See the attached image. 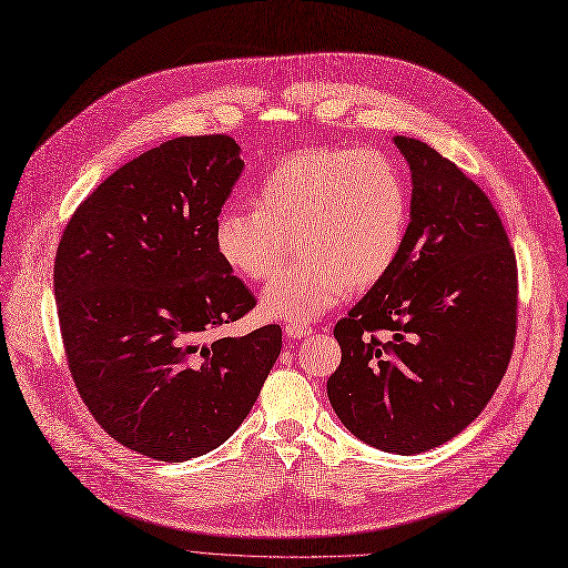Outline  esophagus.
Masks as SVG:
<instances>
[{"mask_svg":"<svg viewBox=\"0 0 568 568\" xmlns=\"http://www.w3.org/2000/svg\"><path fill=\"white\" fill-rule=\"evenodd\" d=\"M308 334H313V329H311V326L302 324V322H290V324H285V336H287V338H306Z\"/></svg>","mask_w":568,"mask_h":568,"instance_id":"esophagus-1","label":"esophagus"}]
</instances>
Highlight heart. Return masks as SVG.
I'll return each instance as SVG.
<instances>
[{"instance_id":"heart-1","label":"heart","mask_w":568,"mask_h":568,"mask_svg":"<svg viewBox=\"0 0 568 568\" xmlns=\"http://www.w3.org/2000/svg\"><path fill=\"white\" fill-rule=\"evenodd\" d=\"M253 204L221 209L214 251L234 276L264 281L294 242L302 260L260 294L264 315L285 322L315 320L349 287L375 285L398 260L407 232L400 172L373 149L287 154L264 174Z\"/></svg>"}]
</instances>
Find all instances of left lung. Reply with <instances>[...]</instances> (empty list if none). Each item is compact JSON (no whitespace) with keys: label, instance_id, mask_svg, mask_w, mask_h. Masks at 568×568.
Here are the masks:
<instances>
[{"label":"left lung","instance_id":"left-lung-1","mask_svg":"<svg viewBox=\"0 0 568 568\" xmlns=\"http://www.w3.org/2000/svg\"><path fill=\"white\" fill-rule=\"evenodd\" d=\"M394 144L412 174L405 242L336 324L343 356L326 396L354 437L412 456L456 437L493 398L514 349L518 274L486 193L426 142Z\"/></svg>","mask_w":568,"mask_h":568}]
</instances>
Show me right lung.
Masks as SVG:
<instances>
[{"mask_svg":"<svg viewBox=\"0 0 568 568\" xmlns=\"http://www.w3.org/2000/svg\"><path fill=\"white\" fill-rule=\"evenodd\" d=\"M227 135L174 138L112 172L69 221L54 300L78 392L129 449L184 463L248 416L283 336L216 338L251 290L214 251V219L242 176Z\"/></svg>","mask_w":568,"mask_h":568,"instance_id":"add662e5","label":"right lung"}]
</instances>
